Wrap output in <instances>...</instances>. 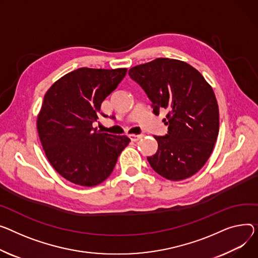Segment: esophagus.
I'll use <instances>...</instances> for the list:
<instances>
[{"label":"esophagus","mask_w":258,"mask_h":258,"mask_svg":"<svg viewBox=\"0 0 258 258\" xmlns=\"http://www.w3.org/2000/svg\"><path fill=\"white\" fill-rule=\"evenodd\" d=\"M141 138H142V135H135V134L130 135V139H131L132 141H134V142L138 141V140L141 139Z\"/></svg>","instance_id":"esophagus-1"}]
</instances>
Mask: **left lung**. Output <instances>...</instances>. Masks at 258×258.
<instances>
[{
  "label": "left lung",
  "mask_w": 258,
  "mask_h": 258,
  "mask_svg": "<svg viewBox=\"0 0 258 258\" xmlns=\"http://www.w3.org/2000/svg\"><path fill=\"white\" fill-rule=\"evenodd\" d=\"M150 100L153 114L166 110L165 136L147 158L151 168L169 180L191 177L204 166L219 134V107L209 83L185 62L158 58L128 71Z\"/></svg>",
  "instance_id": "1"
}]
</instances>
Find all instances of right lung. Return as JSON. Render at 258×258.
Segmentation results:
<instances>
[{
    "label": "right lung",
    "mask_w": 258,
    "mask_h": 258,
    "mask_svg": "<svg viewBox=\"0 0 258 258\" xmlns=\"http://www.w3.org/2000/svg\"><path fill=\"white\" fill-rule=\"evenodd\" d=\"M126 68L82 67L51 85L37 117L45 156L65 179L94 186L112 173L118 156L130 143L126 136L100 133L93 123L101 102L126 75Z\"/></svg>",
    "instance_id": "right-lung-1"
}]
</instances>
